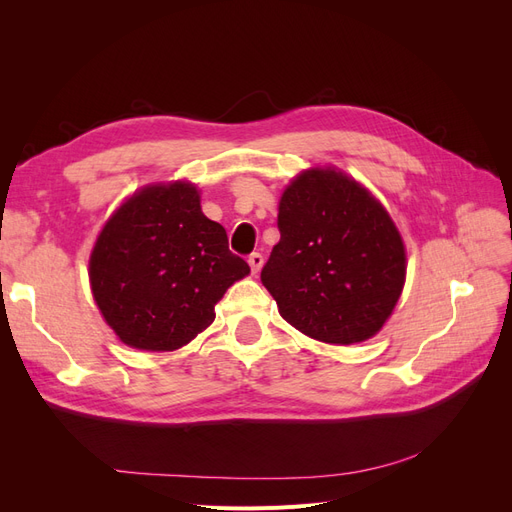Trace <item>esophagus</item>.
Listing matches in <instances>:
<instances>
[{
    "label": "esophagus",
    "mask_w": 512,
    "mask_h": 512,
    "mask_svg": "<svg viewBox=\"0 0 512 512\" xmlns=\"http://www.w3.org/2000/svg\"><path fill=\"white\" fill-rule=\"evenodd\" d=\"M247 262H250V267H252V273H260L262 265H265V258H262V254L254 252V254H250V258H247Z\"/></svg>",
    "instance_id": "34e87169"
}]
</instances>
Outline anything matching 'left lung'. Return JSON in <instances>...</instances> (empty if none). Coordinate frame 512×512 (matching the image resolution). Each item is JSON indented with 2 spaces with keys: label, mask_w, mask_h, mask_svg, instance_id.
<instances>
[{
  "label": "left lung",
  "mask_w": 512,
  "mask_h": 512,
  "mask_svg": "<svg viewBox=\"0 0 512 512\" xmlns=\"http://www.w3.org/2000/svg\"><path fill=\"white\" fill-rule=\"evenodd\" d=\"M280 243L260 273L280 316L333 346L382 331L404 292L408 254L391 213L337 166L305 168L280 196Z\"/></svg>",
  "instance_id": "obj_1"
}]
</instances>
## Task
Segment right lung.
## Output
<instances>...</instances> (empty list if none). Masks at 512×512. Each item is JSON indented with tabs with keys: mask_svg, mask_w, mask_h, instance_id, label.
<instances>
[{
	"mask_svg": "<svg viewBox=\"0 0 512 512\" xmlns=\"http://www.w3.org/2000/svg\"><path fill=\"white\" fill-rule=\"evenodd\" d=\"M250 275L226 230L200 209L188 179L153 181L130 194L98 232L89 286L121 344L145 352L188 346L215 320L224 292Z\"/></svg>",
	"mask_w": 512,
	"mask_h": 512,
	"instance_id": "right-lung-1",
	"label": "right lung"
}]
</instances>
